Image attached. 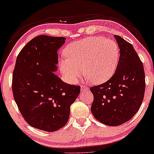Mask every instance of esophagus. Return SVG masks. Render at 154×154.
<instances>
[{"label": "esophagus", "mask_w": 154, "mask_h": 154, "mask_svg": "<svg viewBox=\"0 0 154 154\" xmlns=\"http://www.w3.org/2000/svg\"><path fill=\"white\" fill-rule=\"evenodd\" d=\"M81 92H85V91H88L89 90V88L88 87H86L85 85H81Z\"/></svg>", "instance_id": "obj_1"}]
</instances>
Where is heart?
<instances>
[{
    "instance_id": "obj_1",
    "label": "heart",
    "mask_w": 154,
    "mask_h": 154,
    "mask_svg": "<svg viewBox=\"0 0 154 154\" xmlns=\"http://www.w3.org/2000/svg\"><path fill=\"white\" fill-rule=\"evenodd\" d=\"M66 59L60 62L65 78L74 83L83 73L92 83L100 84L115 73L120 52L117 43L103 37H89L67 45L64 50Z\"/></svg>"
}]
</instances>
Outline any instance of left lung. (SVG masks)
I'll return each instance as SVG.
<instances>
[{"label": "left lung", "instance_id": "1", "mask_svg": "<svg viewBox=\"0 0 154 154\" xmlns=\"http://www.w3.org/2000/svg\"><path fill=\"white\" fill-rule=\"evenodd\" d=\"M120 48L117 68L105 83L90 88L94 100L91 111L106 125L117 126L129 121L142 104L145 92V74L142 61L132 44L115 35Z\"/></svg>", "mask_w": 154, "mask_h": 154}]
</instances>
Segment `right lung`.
<instances>
[{
	"label": "right lung",
	"mask_w": 154,
	"mask_h": 154,
	"mask_svg": "<svg viewBox=\"0 0 154 154\" xmlns=\"http://www.w3.org/2000/svg\"><path fill=\"white\" fill-rule=\"evenodd\" d=\"M66 38L41 35L22 48L12 74V93L21 114L29 125L48 132L66 125L70 106L81 92L53 73L58 63L57 50Z\"/></svg>",
	"instance_id": "add662e5"
}]
</instances>
